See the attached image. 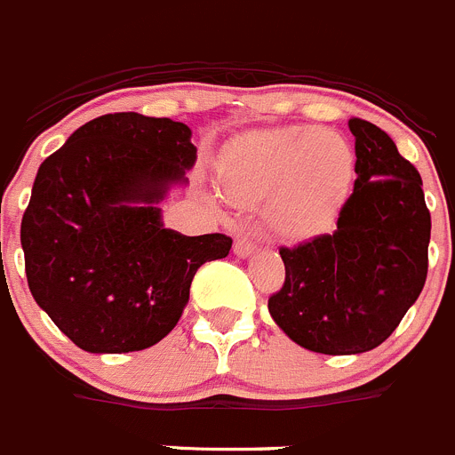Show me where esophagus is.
<instances>
[{
	"label": "esophagus",
	"instance_id": "obj_1",
	"mask_svg": "<svg viewBox=\"0 0 455 455\" xmlns=\"http://www.w3.org/2000/svg\"><path fill=\"white\" fill-rule=\"evenodd\" d=\"M254 250H256V243L254 238H250V235H238L235 243H233V251H235V256H240V259L250 256Z\"/></svg>",
	"mask_w": 455,
	"mask_h": 455
}]
</instances>
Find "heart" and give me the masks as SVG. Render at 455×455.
Segmentation results:
<instances>
[{"label": "heart", "instance_id": "heart-1", "mask_svg": "<svg viewBox=\"0 0 455 455\" xmlns=\"http://www.w3.org/2000/svg\"><path fill=\"white\" fill-rule=\"evenodd\" d=\"M353 176V151L334 130H259L220 160L224 195L235 204L270 199L275 227L307 235L327 227Z\"/></svg>", "mask_w": 455, "mask_h": 455}]
</instances>
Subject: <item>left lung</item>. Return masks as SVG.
I'll list each match as a JSON object with an SVG mask.
<instances>
[{"label":"left lung","mask_w":455,"mask_h":455,"mask_svg":"<svg viewBox=\"0 0 455 455\" xmlns=\"http://www.w3.org/2000/svg\"><path fill=\"white\" fill-rule=\"evenodd\" d=\"M353 195L334 233L282 247L286 279L267 299L275 323L298 346L357 355L389 339L428 275L430 212L421 176L378 125L350 118Z\"/></svg>","instance_id":"obj_1"}]
</instances>
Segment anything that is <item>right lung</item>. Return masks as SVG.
Listing matches in <instances>:
<instances>
[{
	"label": "right lung",
	"instance_id": "obj_1",
	"mask_svg": "<svg viewBox=\"0 0 455 455\" xmlns=\"http://www.w3.org/2000/svg\"><path fill=\"white\" fill-rule=\"evenodd\" d=\"M192 130L137 112L98 116L38 167L20 243L36 304L86 353L156 346L183 315L224 233L183 235L157 208L195 167Z\"/></svg>",
	"mask_w": 455,
	"mask_h": 455
}]
</instances>
